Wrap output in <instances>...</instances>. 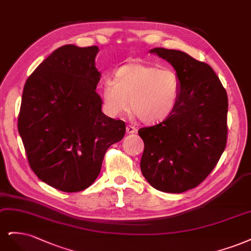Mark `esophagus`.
Wrapping results in <instances>:
<instances>
[{
	"label": "esophagus",
	"mask_w": 251,
	"mask_h": 251,
	"mask_svg": "<svg viewBox=\"0 0 251 251\" xmlns=\"http://www.w3.org/2000/svg\"><path fill=\"white\" fill-rule=\"evenodd\" d=\"M126 132L129 133V134H132V133H135L136 132V128L132 125H127L126 126Z\"/></svg>",
	"instance_id": "obj_1"
}]
</instances>
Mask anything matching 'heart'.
<instances>
[{
  "instance_id": "heart-1",
  "label": "heart",
  "mask_w": 251,
  "mask_h": 251,
  "mask_svg": "<svg viewBox=\"0 0 251 251\" xmlns=\"http://www.w3.org/2000/svg\"><path fill=\"white\" fill-rule=\"evenodd\" d=\"M181 92L180 79L172 69L143 62L119 68L115 80H104L100 88L102 109L117 118L131 109L144 123L164 121L174 111Z\"/></svg>"
}]
</instances>
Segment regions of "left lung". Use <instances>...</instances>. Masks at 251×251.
<instances>
[{
    "mask_svg": "<svg viewBox=\"0 0 251 251\" xmlns=\"http://www.w3.org/2000/svg\"><path fill=\"white\" fill-rule=\"evenodd\" d=\"M181 83L178 103L163 122L143 127L141 170L153 188L182 193L197 187L219 161L227 141V94L205 62L178 50L154 48Z\"/></svg>",
    "mask_w": 251,
    "mask_h": 251,
    "instance_id": "8db88e82",
    "label": "left lung"
}]
</instances>
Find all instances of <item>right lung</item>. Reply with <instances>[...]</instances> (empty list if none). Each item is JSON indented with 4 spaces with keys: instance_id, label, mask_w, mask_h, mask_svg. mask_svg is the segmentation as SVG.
Returning <instances> with one entry per match:
<instances>
[{
    "instance_id": "1",
    "label": "right lung",
    "mask_w": 251,
    "mask_h": 251,
    "mask_svg": "<svg viewBox=\"0 0 251 251\" xmlns=\"http://www.w3.org/2000/svg\"><path fill=\"white\" fill-rule=\"evenodd\" d=\"M97 46L66 45L35 69L24 86L19 133L30 168L62 192L83 191L98 177L109 146L124 137L123 121L105 116L96 88Z\"/></svg>"
}]
</instances>
